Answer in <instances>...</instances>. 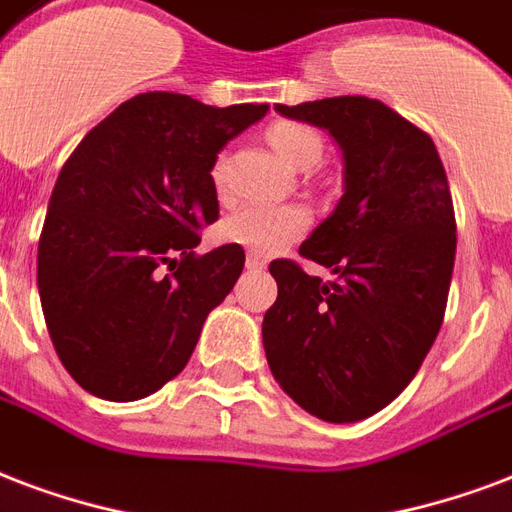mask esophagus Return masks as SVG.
I'll list each match as a JSON object with an SVG mask.
<instances>
[{
	"label": "esophagus",
	"instance_id": "1",
	"mask_svg": "<svg viewBox=\"0 0 512 512\" xmlns=\"http://www.w3.org/2000/svg\"><path fill=\"white\" fill-rule=\"evenodd\" d=\"M267 267V259L259 256V253H248V270H264Z\"/></svg>",
	"mask_w": 512,
	"mask_h": 512
}]
</instances>
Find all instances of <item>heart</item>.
<instances>
[{
	"label": "heart",
	"instance_id": "obj_1",
	"mask_svg": "<svg viewBox=\"0 0 512 512\" xmlns=\"http://www.w3.org/2000/svg\"><path fill=\"white\" fill-rule=\"evenodd\" d=\"M272 148L280 153V159L297 169L315 167L324 156V140L313 126L297 124V121H280L270 129ZM213 183L221 191L224 183V159L213 164ZM307 229V213L302 207H267L248 205L232 213L221 226L224 240L242 245L259 256H270L294 242Z\"/></svg>",
	"mask_w": 512,
	"mask_h": 512
}]
</instances>
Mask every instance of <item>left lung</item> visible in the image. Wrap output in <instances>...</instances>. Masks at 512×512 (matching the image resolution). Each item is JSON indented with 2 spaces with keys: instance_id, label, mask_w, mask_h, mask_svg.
Wrapping results in <instances>:
<instances>
[{
  "instance_id": "1",
  "label": "left lung",
  "mask_w": 512,
  "mask_h": 512,
  "mask_svg": "<svg viewBox=\"0 0 512 512\" xmlns=\"http://www.w3.org/2000/svg\"><path fill=\"white\" fill-rule=\"evenodd\" d=\"M343 151L345 194L299 245L334 280L275 259L261 337L280 388L329 424L370 418L405 391L443 326L456 215L432 137L378 99L275 105Z\"/></svg>"
}]
</instances>
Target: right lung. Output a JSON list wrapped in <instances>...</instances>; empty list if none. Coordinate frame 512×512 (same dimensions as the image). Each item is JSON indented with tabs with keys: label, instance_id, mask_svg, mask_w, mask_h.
Instances as JSON below:
<instances>
[{
	"label": "right lung",
	"instance_id": "right-lung-1",
	"mask_svg": "<svg viewBox=\"0 0 512 512\" xmlns=\"http://www.w3.org/2000/svg\"><path fill=\"white\" fill-rule=\"evenodd\" d=\"M270 105L132 96L61 167L37 248L42 313L64 370L88 394L134 402L191 359L245 251L194 253L218 221V151Z\"/></svg>",
	"mask_w": 512,
	"mask_h": 512
}]
</instances>
